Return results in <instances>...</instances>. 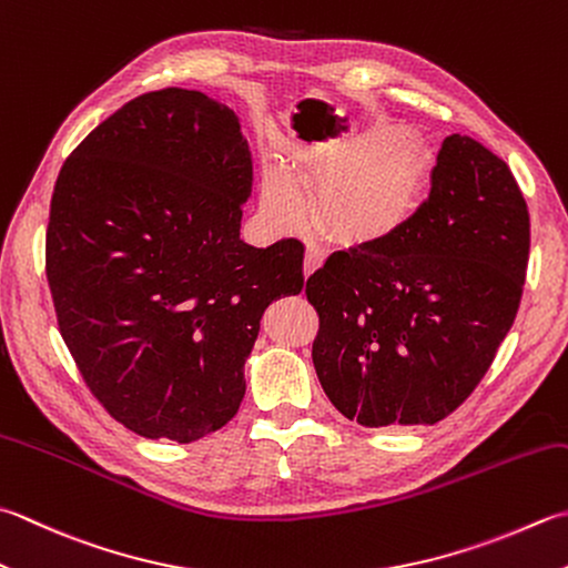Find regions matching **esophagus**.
Wrapping results in <instances>:
<instances>
[{"label":"esophagus","instance_id":"34e87169","mask_svg":"<svg viewBox=\"0 0 568 568\" xmlns=\"http://www.w3.org/2000/svg\"><path fill=\"white\" fill-rule=\"evenodd\" d=\"M322 263H325V255H322L317 248L305 251V265H303L305 275H313L317 268H322Z\"/></svg>","mask_w":568,"mask_h":568}]
</instances>
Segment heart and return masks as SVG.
Instances as JSON below:
<instances>
[{"instance_id":"heart-1","label":"heart","mask_w":568,"mask_h":568,"mask_svg":"<svg viewBox=\"0 0 568 568\" xmlns=\"http://www.w3.org/2000/svg\"><path fill=\"white\" fill-rule=\"evenodd\" d=\"M430 184V158L414 138H374L339 144L291 166L287 180L268 172L261 202L271 224L293 231L305 221L329 241L376 248L394 241L416 219Z\"/></svg>"}]
</instances>
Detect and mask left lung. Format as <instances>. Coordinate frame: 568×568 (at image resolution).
Returning <instances> with one entry per match:
<instances>
[{"instance_id":"left-lung-1","label":"left lung","mask_w":568,"mask_h":568,"mask_svg":"<svg viewBox=\"0 0 568 568\" xmlns=\"http://www.w3.org/2000/svg\"><path fill=\"white\" fill-rule=\"evenodd\" d=\"M527 261L529 211L509 166L468 135L443 140L416 219L307 277L329 402L366 428L453 414L513 327Z\"/></svg>"}]
</instances>
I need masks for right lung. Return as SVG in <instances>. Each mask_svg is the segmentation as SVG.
<instances>
[{"label":"right lung","instance_id":"obj_1","mask_svg":"<svg viewBox=\"0 0 568 568\" xmlns=\"http://www.w3.org/2000/svg\"><path fill=\"white\" fill-rule=\"evenodd\" d=\"M251 182L239 115L186 88L130 100L61 166L47 231L61 337L138 436L226 426L265 307L303 291V243L241 241Z\"/></svg>","mask_w":568,"mask_h":568}]
</instances>
